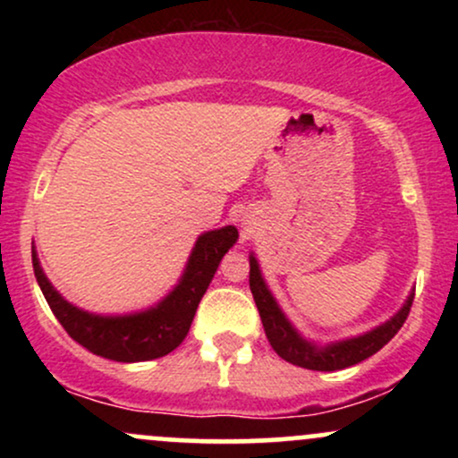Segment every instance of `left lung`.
I'll return each mask as SVG.
<instances>
[{"label": "left lung", "mask_w": 458, "mask_h": 458, "mask_svg": "<svg viewBox=\"0 0 458 458\" xmlns=\"http://www.w3.org/2000/svg\"><path fill=\"white\" fill-rule=\"evenodd\" d=\"M250 288L251 295H254L256 308H259L267 340H269L273 351H276L282 360L291 361V364L308 368V370L323 372H334L343 370V368L355 366L360 364V361L368 360L370 355H375L377 351H381L383 346L398 334V329L403 327L413 303L411 293L401 312L387 320L386 325L368 331V334L360 335V338L344 340V343H335L325 346V349H318V346L306 343V340L293 329V325L288 323L286 317H284L282 310L277 308L276 299L271 297L269 288H267L265 280H262L259 262H256L254 256H250Z\"/></svg>", "instance_id": "1"}]
</instances>
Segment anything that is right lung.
Returning a JSON list of instances; mask_svg holds the SVG:
<instances>
[{
  "mask_svg": "<svg viewBox=\"0 0 458 458\" xmlns=\"http://www.w3.org/2000/svg\"><path fill=\"white\" fill-rule=\"evenodd\" d=\"M236 236L234 225L199 236L181 284L157 308L131 317H94L71 306L45 277L36 251H31V262L51 312L75 343L114 361H148L172 353L185 340L199 299L207 293L219 260L236 243Z\"/></svg>",
  "mask_w": 458,
  "mask_h": 458,
  "instance_id": "obj_1",
  "label": "right lung"
}]
</instances>
